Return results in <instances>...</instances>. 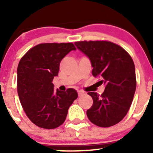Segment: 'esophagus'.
<instances>
[{
  "instance_id": "34e87169",
  "label": "esophagus",
  "mask_w": 153,
  "mask_h": 153,
  "mask_svg": "<svg viewBox=\"0 0 153 153\" xmlns=\"http://www.w3.org/2000/svg\"><path fill=\"white\" fill-rule=\"evenodd\" d=\"M78 96H81L82 95L85 94V92L82 91H78Z\"/></svg>"
}]
</instances>
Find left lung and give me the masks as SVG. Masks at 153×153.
Returning <instances> with one entry per match:
<instances>
[{
  "label": "left lung",
  "mask_w": 153,
  "mask_h": 153,
  "mask_svg": "<svg viewBox=\"0 0 153 153\" xmlns=\"http://www.w3.org/2000/svg\"><path fill=\"white\" fill-rule=\"evenodd\" d=\"M75 45L90 59L93 75L106 86L101 95L88 93L94 101L87 110L88 118L101 127L115 125L127 114L134 98V62L122 47L110 42H76Z\"/></svg>",
  "instance_id": "8db88e82"
}]
</instances>
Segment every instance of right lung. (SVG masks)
Instances as JSON below:
<instances>
[{
	"label": "right lung",
	"instance_id": "1",
	"mask_svg": "<svg viewBox=\"0 0 153 153\" xmlns=\"http://www.w3.org/2000/svg\"><path fill=\"white\" fill-rule=\"evenodd\" d=\"M73 43L39 44L23 56L17 68V91L26 116L35 125L52 129L62 125L68 108L78 98L73 88L54 91L52 80Z\"/></svg>",
	"mask_w": 153,
	"mask_h": 153
}]
</instances>
